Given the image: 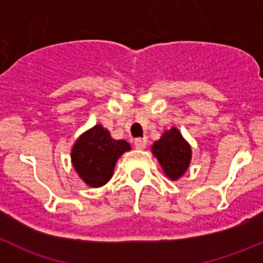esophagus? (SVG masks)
Here are the masks:
<instances>
[{
    "instance_id": "34e87169",
    "label": "esophagus",
    "mask_w": 263,
    "mask_h": 263,
    "mask_svg": "<svg viewBox=\"0 0 263 263\" xmlns=\"http://www.w3.org/2000/svg\"><path fill=\"white\" fill-rule=\"evenodd\" d=\"M146 143H147V141L144 138H136V139H134V146H136L137 148H139V149L146 148Z\"/></svg>"
}]
</instances>
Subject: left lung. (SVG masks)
<instances>
[{"instance_id":"left-lung-1","label":"left lung","mask_w":263,"mask_h":263,"mask_svg":"<svg viewBox=\"0 0 263 263\" xmlns=\"http://www.w3.org/2000/svg\"><path fill=\"white\" fill-rule=\"evenodd\" d=\"M152 152L159 160L164 173L173 181L183 176L184 172L189 169L191 147L176 127L165 132L161 138L155 142Z\"/></svg>"}]
</instances>
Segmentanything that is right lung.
<instances>
[{
    "label": "right lung",
    "mask_w": 263,
    "mask_h": 263,
    "mask_svg": "<svg viewBox=\"0 0 263 263\" xmlns=\"http://www.w3.org/2000/svg\"><path fill=\"white\" fill-rule=\"evenodd\" d=\"M130 144L116 141L101 125L82 134L72 148V162L79 176L91 187H101L111 179L117 159L129 151Z\"/></svg>",
    "instance_id": "add662e5"
}]
</instances>
